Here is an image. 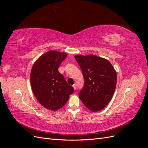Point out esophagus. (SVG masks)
<instances>
[{
    "mask_svg": "<svg viewBox=\"0 0 148 148\" xmlns=\"http://www.w3.org/2000/svg\"><path fill=\"white\" fill-rule=\"evenodd\" d=\"M73 87L75 90H76V85H75V84H73Z\"/></svg>",
    "mask_w": 148,
    "mask_h": 148,
    "instance_id": "obj_1",
    "label": "esophagus"
}]
</instances>
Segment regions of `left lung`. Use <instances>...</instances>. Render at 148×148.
<instances>
[{
	"mask_svg": "<svg viewBox=\"0 0 148 148\" xmlns=\"http://www.w3.org/2000/svg\"><path fill=\"white\" fill-rule=\"evenodd\" d=\"M82 70L84 86L79 93L83 104L92 112L109 104L117 84V73L110 62L95 55L75 56Z\"/></svg>",
	"mask_w": 148,
	"mask_h": 148,
	"instance_id": "1",
	"label": "left lung"
}]
</instances>
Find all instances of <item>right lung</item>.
<instances>
[{"label": "right lung", "mask_w": 148, "mask_h": 148, "mask_svg": "<svg viewBox=\"0 0 148 148\" xmlns=\"http://www.w3.org/2000/svg\"><path fill=\"white\" fill-rule=\"evenodd\" d=\"M64 52L51 51L40 57L31 72V85L35 97L45 108L57 110L68 101L74 92L58 69L66 57Z\"/></svg>", "instance_id": "1"}]
</instances>
